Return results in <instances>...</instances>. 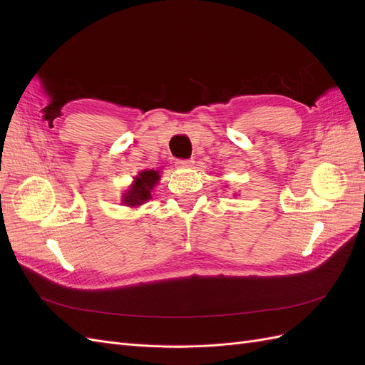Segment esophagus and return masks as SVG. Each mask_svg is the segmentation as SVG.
<instances>
[{
	"label": "esophagus",
	"instance_id": "esophagus-1",
	"mask_svg": "<svg viewBox=\"0 0 365 365\" xmlns=\"http://www.w3.org/2000/svg\"><path fill=\"white\" fill-rule=\"evenodd\" d=\"M193 164H195L193 158H190V160H176V163H175L176 168H181V169H184V168H192Z\"/></svg>",
	"mask_w": 365,
	"mask_h": 365
}]
</instances>
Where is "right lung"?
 Instances as JSON below:
<instances>
[{"label":"right lung","mask_w":365,"mask_h":365,"mask_svg":"<svg viewBox=\"0 0 365 365\" xmlns=\"http://www.w3.org/2000/svg\"><path fill=\"white\" fill-rule=\"evenodd\" d=\"M160 180V175L155 170H143L137 178L135 182L130 185V189L123 195V201L128 205H141L148 200H150V190L153 189Z\"/></svg>","instance_id":"obj_1"}]
</instances>
